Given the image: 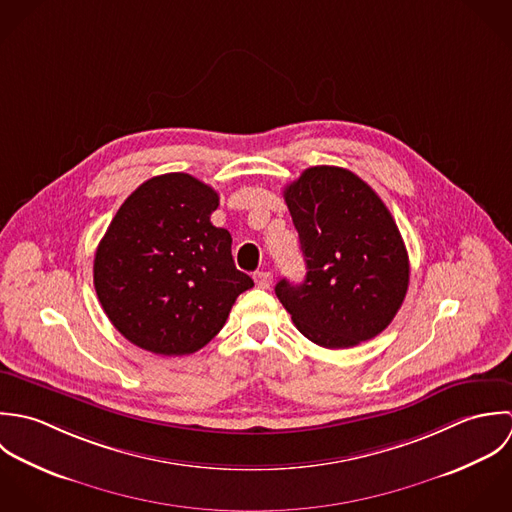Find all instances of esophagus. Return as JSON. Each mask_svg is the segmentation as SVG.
Here are the masks:
<instances>
[{
  "label": "esophagus",
  "mask_w": 512,
  "mask_h": 512,
  "mask_svg": "<svg viewBox=\"0 0 512 512\" xmlns=\"http://www.w3.org/2000/svg\"><path fill=\"white\" fill-rule=\"evenodd\" d=\"M253 279H255V285H257L259 289H269L271 283H273V275H271L269 271H257V273L253 275Z\"/></svg>",
  "instance_id": "1"
}]
</instances>
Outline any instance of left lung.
<instances>
[{"label":"left lung","mask_w":512,"mask_h":512,"mask_svg":"<svg viewBox=\"0 0 512 512\" xmlns=\"http://www.w3.org/2000/svg\"><path fill=\"white\" fill-rule=\"evenodd\" d=\"M307 263L301 285L275 293L295 326L322 348H352L378 336L402 307L409 259L380 196L336 166L308 168L285 188Z\"/></svg>","instance_id":"obj_1"}]
</instances>
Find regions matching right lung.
I'll list each match as a JSON object with an SVG mask.
<instances>
[{"mask_svg":"<svg viewBox=\"0 0 512 512\" xmlns=\"http://www.w3.org/2000/svg\"><path fill=\"white\" fill-rule=\"evenodd\" d=\"M219 196L182 172L150 178L120 205L95 255V291L114 328L160 356L198 352L253 287L231 235L209 217Z\"/></svg>","mask_w":512,"mask_h":512,"instance_id":"obj_1","label":"right lung"}]
</instances>
